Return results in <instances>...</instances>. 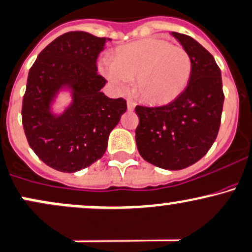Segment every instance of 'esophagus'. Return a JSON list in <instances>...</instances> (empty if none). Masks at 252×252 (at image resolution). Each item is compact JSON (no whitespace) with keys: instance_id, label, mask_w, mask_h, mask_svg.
Listing matches in <instances>:
<instances>
[{"instance_id":"esophagus-1","label":"esophagus","mask_w":252,"mask_h":252,"mask_svg":"<svg viewBox=\"0 0 252 252\" xmlns=\"http://www.w3.org/2000/svg\"><path fill=\"white\" fill-rule=\"evenodd\" d=\"M126 105H128L129 111H132V110L135 109V106H136V103H135L134 100H131V99H128V101H126Z\"/></svg>"}]
</instances>
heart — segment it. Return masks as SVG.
I'll return each mask as SVG.
<instances>
[{
	"label": "heart",
	"instance_id": "obj_1",
	"mask_svg": "<svg viewBox=\"0 0 252 252\" xmlns=\"http://www.w3.org/2000/svg\"><path fill=\"white\" fill-rule=\"evenodd\" d=\"M100 71L118 90L126 91L135 81L137 96L148 104L175 100L183 93L192 71L189 54L181 46L160 38H146L121 46L112 62L103 61Z\"/></svg>",
	"mask_w": 252,
	"mask_h": 252
}]
</instances>
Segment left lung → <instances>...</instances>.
I'll list each match as a JSON object with an SVG mask.
<instances>
[{"label":"left lung","instance_id":"obj_1","mask_svg":"<svg viewBox=\"0 0 252 252\" xmlns=\"http://www.w3.org/2000/svg\"><path fill=\"white\" fill-rule=\"evenodd\" d=\"M171 34L192 62L189 84L181 95L162 106H136L140 123L135 139L140 156L165 170H182L206 156L218 136L223 92L214 57L187 34Z\"/></svg>","mask_w":252,"mask_h":252}]
</instances>
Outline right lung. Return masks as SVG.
<instances>
[{"mask_svg": "<svg viewBox=\"0 0 252 252\" xmlns=\"http://www.w3.org/2000/svg\"><path fill=\"white\" fill-rule=\"evenodd\" d=\"M109 40L82 31L64 33L29 71L21 111L25 135L41 161L61 172H76L100 159L126 111L123 98L100 91L106 80L98 74L96 59ZM62 90L71 93L72 101L56 114L52 105Z\"/></svg>", "mask_w": 252, "mask_h": 252, "instance_id": "obj_1", "label": "right lung"}]
</instances>
